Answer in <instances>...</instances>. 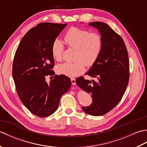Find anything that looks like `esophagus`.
Returning <instances> with one entry per match:
<instances>
[{"label":"esophagus","instance_id":"esophagus-1","mask_svg":"<svg viewBox=\"0 0 147 147\" xmlns=\"http://www.w3.org/2000/svg\"><path fill=\"white\" fill-rule=\"evenodd\" d=\"M71 83H72V85H76V80L74 78H71Z\"/></svg>","mask_w":147,"mask_h":147}]
</instances>
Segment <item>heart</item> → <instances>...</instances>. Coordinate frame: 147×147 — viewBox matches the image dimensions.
I'll list each match as a JSON object with an SVG mask.
<instances>
[{
  "label": "heart",
  "instance_id": "1",
  "mask_svg": "<svg viewBox=\"0 0 147 147\" xmlns=\"http://www.w3.org/2000/svg\"><path fill=\"white\" fill-rule=\"evenodd\" d=\"M64 41L69 47L75 49L73 62H65L57 65L58 74L68 77L80 75L86 66L95 64L102 52L103 38L98 33H90L88 30L72 27L65 33ZM64 46L61 40L55 39L52 45V55L56 61H61L63 55Z\"/></svg>",
  "mask_w": 147,
  "mask_h": 147
}]
</instances>
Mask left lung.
I'll use <instances>...</instances> for the list:
<instances>
[{"instance_id": "8db88e82", "label": "left lung", "mask_w": 147, "mask_h": 147, "mask_svg": "<svg viewBox=\"0 0 147 147\" xmlns=\"http://www.w3.org/2000/svg\"><path fill=\"white\" fill-rule=\"evenodd\" d=\"M89 25L97 28L103 38L101 54L86 73L98 81L79 77L76 83L93 98L92 104L83 107V111L98 116L111 111L123 97L129 82V62L126 45L119 35L102 22H92Z\"/></svg>"}]
</instances>
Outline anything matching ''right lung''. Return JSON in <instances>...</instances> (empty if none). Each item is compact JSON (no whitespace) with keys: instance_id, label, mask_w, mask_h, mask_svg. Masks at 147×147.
<instances>
[{"instance_id":"right-lung-1","label":"right lung","mask_w":147,"mask_h":147,"mask_svg":"<svg viewBox=\"0 0 147 147\" xmlns=\"http://www.w3.org/2000/svg\"><path fill=\"white\" fill-rule=\"evenodd\" d=\"M66 24L40 23L21 39L16 51L12 77L20 99L37 116L47 117L57 110L62 95L71 85L65 75H55L47 83L45 78L54 76L52 45Z\"/></svg>"}]
</instances>
